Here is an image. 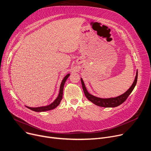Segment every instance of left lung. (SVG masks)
<instances>
[{
    "instance_id": "8db88e82",
    "label": "left lung",
    "mask_w": 151,
    "mask_h": 151,
    "mask_svg": "<svg viewBox=\"0 0 151 151\" xmlns=\"http://www.w3.org/2000/svg\"><path fill=\"white\" fill-rule=\"evenodd\" d=\"M137 77H138V71L136 72V76L134 79V81L133 83L132 84L131 86L127 89L124 93L123 94L115 97H111V98H106V99H103V98H100L96 97L93 95H92L89 94L88 91H87V89L85 87V83L83 79L81 78V83H82L83 90L84 92V94L86 96V97L92 103H93L95 104L96 105L100 106V107H104V108H115L117 107L119 105H120L121 104H122L126 99L128 97V96L131 94L132 91L134 89L137 82Z\"/></svg>"
}]
</instances>
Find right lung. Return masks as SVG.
Segmentation results:
<instances>
[{
    "mask_svg": "<svg viewBox=\"0 0 151 151\" xmlns=\"http://www.w3.org/2000/svg\"><path fill=\"white\" fill-rule=\"evenodd\" d=\"M70 76V74H68L62 80V83L60 84V90H59V95H58L57 97L55 99V100L51 103V104H50L49 105L47 106H40V107H36V108H31V107H29L27 106H25L27 108H28V109L35 111V112H45V111H50V110H52L55 109L56 107H57L59 105V104L62 99V97H63V87H64V85L66 81L67 78L69 77V76Z\"/></svg>",
    "mask_w": 151,
    "mask_h": 151,
    "instance_id": "right-lung-1",
    "label": "right lung"
}]
</instances>
